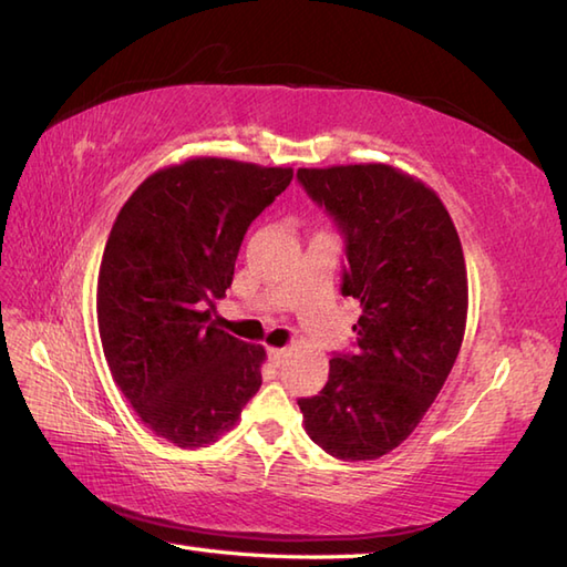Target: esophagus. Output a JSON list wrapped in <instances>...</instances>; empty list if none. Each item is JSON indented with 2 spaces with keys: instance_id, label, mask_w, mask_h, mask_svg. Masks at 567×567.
Segmentation results:
<instances>
[{
  "instance_id": "34e87169",
  "label": "esophagus",
  "mask_w": 567,
  "mask_h": 567,
  "mask_svg": "<svg viewBox=\"0 0 567 567\" xmlns=\"http://www.w3.org/2000/svg\"><path fill=\"white\" fill-rule=\"evenodd\" d=\"M291 354V351H288L286 347H281V349H269V359H271V363H276V367H281V363L286 361V357Z\"/></svg>"
}]
</instances>
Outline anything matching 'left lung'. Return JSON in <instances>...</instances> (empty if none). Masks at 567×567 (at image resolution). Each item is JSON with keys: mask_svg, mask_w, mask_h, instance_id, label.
Listing matches in <instances>:
<instances>
[{"mask_svg": "<svg viewBox=\"0 0 567 567\" xmlns=\"http://www.w3.org/2000/svg\"><path fill=\"white\" fill-rule=\"evenodd\" d=\"M347 243L342 293L361 303L357 354H334L318 395L300 398L306 432L342 461L400 446L454 369L468 316L458 233L430 186L390 165L298 169Z\"/></svg>", "mask_w": 567, "mask_h": 567, "instance_id": "left-lung-1", "label": "left lung"}]
</instances>
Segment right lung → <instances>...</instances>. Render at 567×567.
Masks as SVG:
<instances>
[{
    "instance_id": "1",
    "label": "right lung",
    "mask_w": 567,
    "mask_h": 567,
    "mask_svg": "<svg viewBox=\"0 0 567 567\" xmlns=\"http://www.w3.org/2000/svg\"><path fill=\"white\" fill-rule=\"evenodd\" d=\"M291 179V167L192 157L150 174L113 223L96 281L104 357L147 430L179 449L218 442L261 385L267 351L220 330L213 300Z\"/></svg>"
}]
</instances>
